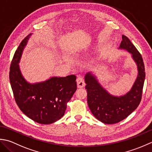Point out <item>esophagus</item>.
Segmentation results:
<instances>
[{"label": "esophagus", "instance_id": "1", "mask_svg": "<svg viewBox=\"0 0 152 152\" xmlns=\"http://www.w3.org/2000/svg\"><path fill=\"white\" fill-rule=\"evenodd\" d=\"M77 87L78 88H83L85 86V80L81 75L77 76Z\"/></svg>", "mask_w": 152, "mask_h": 152}]
</instances>
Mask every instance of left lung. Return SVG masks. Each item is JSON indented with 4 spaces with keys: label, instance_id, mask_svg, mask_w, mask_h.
<instances>
[{
    "label": "left lung",
    "instance_id": "8db88e82",
    "mask_svg": "<svg viewBox=\"0 0 152 152\" xmlns=\"http://www.w3.org/2000/svg\"><path fill=\"white\" fill-rule=\"evenodd\" d=\"M119 48L131 53L138 67L137 78L129 92L115 96L108 93L91 72L86 73L85 78L89 109L98 120L110 125L125 119L137 109L141 102L145 76L142 56L127 37L122 36Z\"/></svg>",
    "mask_w": 152,
    "mask_h": 152
}]
</instances>
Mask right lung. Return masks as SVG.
I'll return each mask as SVG.
<instances>
[{
	"instance_id": "1",
	"label": "right lung",
	"mask_w": 152,
	"mask_h": 152,
	"mask_svg": "<svg viewBox=\"0 0 152 152\" xmlns=\"http://www.w3.org/2000/svg\"><path fill=\"white\" fill-rule=\"evenodd\" d=\"M30 35L21 42L12 59L9 78L15 101L21 111L40 124L48 125L62 117L67 104L77 90V77H51L44 82L31 84L20 72L19 64Z\"/></svg>"
}]
</instances>
